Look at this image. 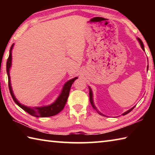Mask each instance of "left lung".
I'll return each instance as SVG.
<instances>
[{
    "instance_id": "obj_1",
    "label": "left lung",
    "mask_w": 155,
    "mask_h": 155,
    "mask_svg": "<svg viewBox=\"0 0 155 155\" xmlns=\"http://www.w3.org/2000/svg\"><path fill=\"white\" fill-rule=\"evenodd\" d=\"M137 40H138V41H139V43H140V46H141V48L143 49V51H145V50H144V46H143V42H142V41H141L140 38H137ZM148 67H147V70H148ZM89 90H90V103H91V106H92V107L94 109H96V111L98 113V114H100V115H103V116H106L105 115H104V114H102L101 112H100L98 109H97V108L96 107V106L94 105V98H93V92H92V90H91V89L90 88V86H89ZM135 106H134L133 107H132V108L131 109H128V111H127L126 112H124V113H123V114H122V115H127V114H128V113L129 112H130L131 111H132V110L135 108Z\"/></svg>"
}]
</instances>
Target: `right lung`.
Masks as SVG:
<instances>
[{
	"instance_id": "right-lung-1",
	"label": "right lung",
	"mask_w": 155,
	"mask_h": 155,
	"mask_svg": "<svg viewBox=\"0 0 155 155\" xmlns=\"http://www.w3.org/2000/svg\"><path fill=\"white\" fill-rule=\"evenodd\" d=\"M14 44H12L9 51V55L7 61V74L8 76V84L9 91L11 94L13 100H14L15 104H18L20 108H22L23 110H25L26 112L28 114L33 115V116L38 117H46L50 116H53L61 111L64 108L65 104L66 103L67 100L69 96L70 90L71 88L72 83L74 82V81L78 78V77L73 78L72 79L68 81L66 83L64 84V87H63L61 93L57 97V99L53 102L52 104L46 106H41V107H30L25 106L24 104H21L19 101H18L17 98H15L14 94V91L12 90V84H11V79H10V68L12 67V49L14 48Z\"/></svg>"
}]
</instances>
